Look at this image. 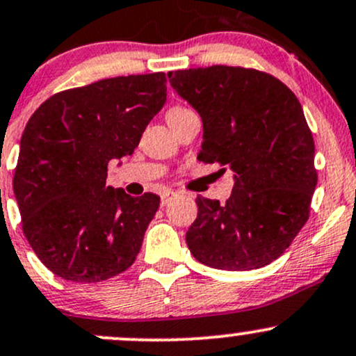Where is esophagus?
Listing matches in <instances>:
<instances>
[{"label":"esophagus","mask_w":356,"mask_h":356,"mask_svg":"<svg viewBox=\"0 0 356 356\" xmlns=\"http://www.w3.org/2000/svg\"><path fill=\"white\" fill-rule=\"evenodd\" d=\"M172 196H174V191H163V193L160 194V204L165 206Z\"/></svg>","instance_id":"1"}]
</instances>
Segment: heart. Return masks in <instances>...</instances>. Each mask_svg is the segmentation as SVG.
Masks as SVG:
<instances>
[{
    "label": "heart",
    "instance_id": "b5f03b06",
    "mask_svg": "<svg viewBox=\"0 0 356 356\" xmlns=\"http://www.w3.org/2000/svg\"><path fill=\"white\" fill-rule=\"evenodd\" d=\"M189 111V108H184V106H172L169 111H167V121L169 120H174L177 118V116L184 115V113Z\"/></svg>",
    "mask_w": 356,
    "mask_h": 356
}]
</instances>
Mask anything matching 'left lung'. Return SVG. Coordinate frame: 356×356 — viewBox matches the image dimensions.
Here are the masks:
<instances>
[{"label": "left lung", "instance_id": "8db88e82", "mask_svg": "<svg viewBox=\"0 0 356 356\" xmlns=\"http://www.w3.org/2000/svg\"><path fill=\"white\" fill-rule=\"evenodd\" d=\"M169 81L202 118L197 160L236 174L226 204L196 197L187 247L213 268L265 267L309 220L318 184L314 140L299 99L277 77L240 65L175 70Z\"/></svg>", "mask_w": 356, "mask_h": 356}]
</instances>
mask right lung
I'll return each mask as SVG.
<instances>
[{"label": "right lung", "instance_id": "right-lung-1", "mask_svg": "<svg viewBox=\"0 0 356 356\" xmlns=\"http://www.w3.org/2000/svg\"><path fill=\"white\" fill-rule=\"evenodd\" d=\"M163 72L101 79L50 96L23 131L13 191L42 264L72 282L131 267L160 197L106 184L108 163L131 155L167 97Z\"/></svg>", "mask_w": 356, "mask_h": 356}]
</instances>
